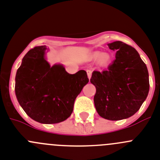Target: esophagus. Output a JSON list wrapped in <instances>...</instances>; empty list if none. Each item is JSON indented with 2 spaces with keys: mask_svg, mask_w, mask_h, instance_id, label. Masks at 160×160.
Here are the masks:
<instances>
[{
  "mask_svg": "<svg viewBox=\"0 0 160 160\" xmlns=\"http://www.w3.org/2000/svg\"><path fill=\"white\" fill-rule=\"evenodd\" d=\"M87 73H88V78L90 79L91 77H92V71L91 70H87Z\"/></svg>",
  "mask_w": 160,
  "mask_h": 160,
  "instance_id": "1",
  "label": "esophagus"
}]
</instances>
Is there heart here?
Segmentation results:
<instances>
[{"instance_id":"1","label":"heart","mask_w":160,"mask_h":160,"mask_svg":"<svg viewBox=\"0 0 160 160\" xmlns=\"http://www.w3.org/2000/svg\"><path fill=\"white\" fill-rule=\"evenodd\" d=\"M91 59L93 60H97L98 64L100 67H107L111 62V57L108 53H102L100 52H95L91 55Z\"/></svg>"}]
</instances>
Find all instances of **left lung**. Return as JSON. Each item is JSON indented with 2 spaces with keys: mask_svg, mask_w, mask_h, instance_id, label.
I'll return each mask as SVG.
<instances>
[{
  "mask_svg": "<svg viewBox=\"0 0 160 160\" xmlns=\"http://www.w3.org/2000/svg\"><path fill=\"white\" fill-rule=\"evenodd\" d=\"M116 51L107 70L94 71L91 83L96 88L94 103L98 114L109 120L131 117L140 108L149 92L148 68L133 47L122 41L108 44Z\"/></svg>",
  "mask_w": 160,
  "mask_h": 160,
  "instance_id": "obj_1",
  "label": "left lung"
}]
</instances>
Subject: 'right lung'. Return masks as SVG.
<instances>
[{
  "label": "right lung",
  "mask_w": 160,
  "mask_h": 160,
  "mask_svg": "<svg viewBox=\"0 0 160 160\" xmlns=\"http://www.w3.org/2000/svg\"><path fill=\"white\" fill-rule=\"evenodd\" d=\"M45 45L30 49L16 75L15 92L26 114L41 123H57L71 116L77 96L88 83L84 70L69 74L61 64L50 66Z\"/></svg>",
  "instance_id": "1"
}]
</instances>
